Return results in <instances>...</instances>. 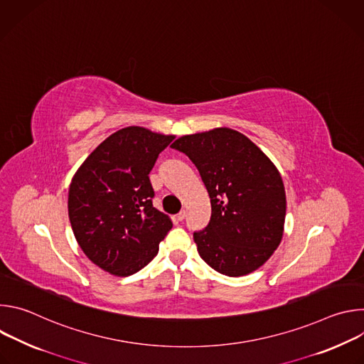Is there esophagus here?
<instances>
[{
  "mask_svg": "<svg viewBox=\"0 0 364 364\" xmlns=\"http://www.w3.org/2000/svg\"><path fill=\"white\" fill-rule=\"evenodd\" d=\"M184 219H186V212L183 210V212H180V213L177 215V220H178V222H183Z\"/></svg>",
  "mask_w": 364,
  "mask_h": 364,
  "instance_id": "obj_1",
  "label": "esophagus"
}]
</instances>
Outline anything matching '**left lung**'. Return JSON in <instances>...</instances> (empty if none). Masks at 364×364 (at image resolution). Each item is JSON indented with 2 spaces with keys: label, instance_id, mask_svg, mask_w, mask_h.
Here are the masks:
<instances>
[{
  "label": "left lung",
  "instance_id": "obj_1",
  "mask_svg": "<svg viewBox=\"0 0 364 364\" xmlns=\"http://www.w3.org/2000/svg\"><path fill=\"white\" fill-rule=\"evenodd\" d=\"M171 146L193 161L210 197V222L193 233L203 261L228 277L262 267L281 243L287 213L274 163L230 128L184 135Z\"/></svg>",
  "mask_w": 364,
  "mask_h": 364
}]
</instances>
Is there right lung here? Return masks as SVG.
Instances as JSON below:
<instances>
[{"mask_svg":"<svg viewBox=\"0 0 364 364\" xmlns=\"http://www.w3.org/2000/svg\"><path fill=\"white\" fill-rule=\"evenodd\" d=\"M174 135L127 127L99 144L79 167L69 187V219L90 261L117 277L148 265L173 228L152 205L149 181L161 151Z\"/></svg>","mask_w":364,"mask_h":364,"instance_id":"obj_1","label":"right lung"}]
</instances>
